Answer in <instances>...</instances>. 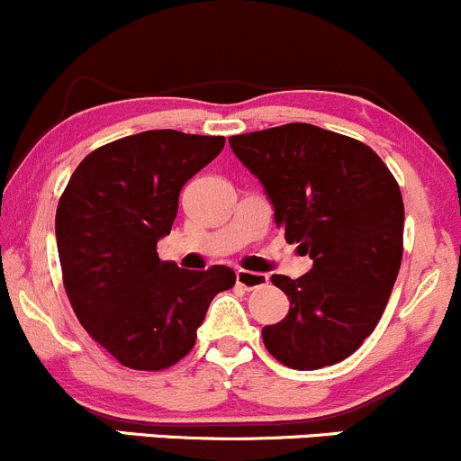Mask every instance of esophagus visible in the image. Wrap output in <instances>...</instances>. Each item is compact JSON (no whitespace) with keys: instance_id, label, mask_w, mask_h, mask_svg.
I'll list each match as a JSON object with an SVG mask.
<instances>
[{"instance_id":"1","label":"esophagus","mask_w":461,"mask_h":461,"mask_svg":"<svg viewBox=\"0 0 461 461\" xmlns=\"http://www.w3.org/2000/svg\"><path fill=\"white\" fill-rule=\"evenodd\" d=\"M237 285L246 290H257L268 285V275H261V272H249V270H237Z\"/></svg>"}]
</instances>
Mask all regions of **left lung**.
<instances>
[{"instance_id":"left-lung-1","label":"left lung","mask_w":461,"mask_h":461,"mask_svg":"<svg viewBox=\"0 0 461 461\" xmlns=\"http://www.w3.org/2000/svg\"><path fill=\"white\" fill-rule=\"evenodd\" d=\"M229 142L264 185L285 241L314 261L299 279L272 275L290 310L261 330L266 349L301 371L340 363L375 330L402 261L404 204L393 173L365 142L308 122Z\"/></svg>"}]
</instances>
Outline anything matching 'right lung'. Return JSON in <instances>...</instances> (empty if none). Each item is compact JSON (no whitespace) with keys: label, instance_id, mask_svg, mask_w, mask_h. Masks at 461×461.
I'll return each instance as SVG.
<instances>
[{"label":"right lung","instance_id":"1","mask_svg":"<svg viewBox=\"0 0 461 461\" xmlns=\"http://www.w3.org/2000/svg\"><path fill=\"white\" fill-rule=\"evenodd\" d=\"M224 136L153 130L83 158L57 206L63 285L78 323L121 365L160 371L193 349L212 296L235 272L177 268L158 257L182 186L224 149Z\"/></svg>","mask_w":461,"mask_h":461}]
</instances>
